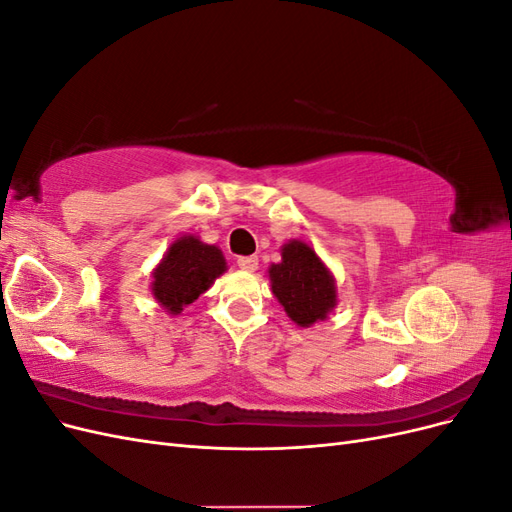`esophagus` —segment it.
Returning a JSON list of instances; mask_svg holds the SVG:
<instances>
[{
  "instance_id": "esophagus-1",
  "label": "esophagus",
  "mask_w": 512,
  "mask_h": 512,
  "mask_svg": "<svg viewBox=\"0 0 512 512\" xmlns=\"http://www.w3.org/2000/svg\"><path fill=\"white\" fill-rule=\"evenodd\" d=\"M237 265H239V269H243V271H256V269H258V258H256V256H241V258L237 260Z\"/></svg>"
}]
</instances>
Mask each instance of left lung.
<instances>
[{
  "instance_id": "8db88e82",
  "label": "left lung",
  "mask_w": 512,
  "mask_h": 512,
  "mask_svg": "<svg viewBox=\"0 0 512 512\" xmlns=\"http://www.w3.org/2000/svg\"><path fill=\"white\" fill-rule=\"evenodd\" d=\"M269 280L284 312L299 327H312L337 305L335 277L305 241L282 245V260L269 267Z\"/></svg>"
}]
</instances>
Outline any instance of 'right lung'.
<instances>
[{
  "label": "right lung",
  "mask_w": 512,
  "mask_h": 512,
  "mask_svg": "<svg viewBox=\"0 0 512 512\" xmlns=\"http://www.w3.org/2000/svg\"><path fill=\"white\" fill-rule=\"evenodd\" d=\"M224 271L226 260L220 247L207 245L194 235H183L153 269L151 294L168 314L177 316L207 292Z\"/></svg>",
  "instance_id": "right-lung-1"
}]
</instances>
